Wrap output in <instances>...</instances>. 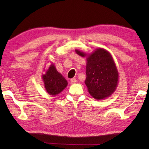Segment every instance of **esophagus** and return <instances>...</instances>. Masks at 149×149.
Instances as JSON below:
<instances>
[{"label":"esophagus","instance_id":"1","mask_svg":"<svg viewBox=\"0 0 149 149\" xmlns=\"http://www.w3.org/2000/svg\"><path fill=\"white\" fill-rule=\"evenodd\" d=\"M70 81H71L72 84H76L77 80H76V79H75V78H73V79L70 80Z\"/></svg>","mask_w":149,"mask_h":149}]
</instances>
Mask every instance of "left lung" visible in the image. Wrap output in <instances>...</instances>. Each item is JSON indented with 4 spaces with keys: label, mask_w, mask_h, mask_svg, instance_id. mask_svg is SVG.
Returning <instances> with one entry per match:
<instances>
[{
    "label": "left lung",
    "mask_w": 149,
    "mask_h": 149,
    "mask_svg": "<svg viewBox=\"0 0 149 149\" xmlns=\"http://www.w3.org/2000/svg\"><path fill=\"white\" fill-rule=\"evenodd\" d=\"M81 57H86L85 84L89 94L97 100L110 97L116 89L119 74L112 55L107 50L99 48L91 54L75 49Z\"/></svg>",
    "instance_id": "1"
}]
</instances>
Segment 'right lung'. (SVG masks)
I'll return each mask as SVG.
<instances>
[{
  "instance_id": "add662e5",
  "label": "right lung",
  "mask_w": 149,
  "mask_h": 149,
  "mask_svg": "<svg viewBox=\"0 0 149 149\" xmlns=\"http://www.w3.org/2000/svg\"><path fill=\"white\" fill-rule=\"evenodd\" d=\"M47 93L52 97L61 93L68 85V81L64 76L56 70L54 64H50L45 74L42 75Z\"/></svg>"
}]
</instances>
